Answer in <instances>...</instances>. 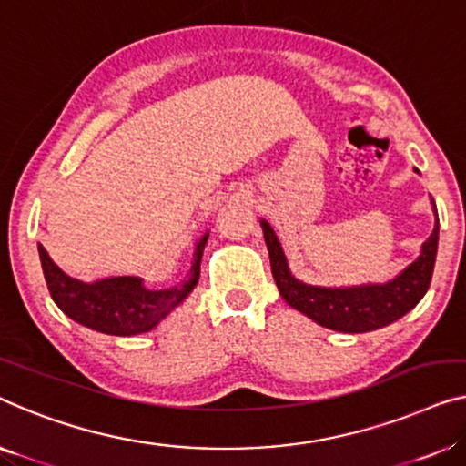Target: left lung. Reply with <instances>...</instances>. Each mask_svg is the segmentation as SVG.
Wrapping results in <instances>:
<instances>
[{"label":"left lung","mask_w":466,"mask_h":466,"mask_svg":"<svg viewBox=\"0 0 466 466\" xmlns=\"http://www.w3.org/2000/svg\"><path fill=\"white\" fill-rule=\"evenodd\" d=\"M431 205L435 228L431 236L422 242L420 255L410 266L389 282L353 284V287H316L295 278L274 228L261 219L259 224L268 245L272 274L282 299L316 324L339 332H370L400 320L416 308L431 284L437 240H440V219L433 198Z\"/></svg>","instance_id":"1"}]
</instances>
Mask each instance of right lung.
Listing matches in <instances>:
<instances>
[{
  "mask_svg": "<svg viewBox=\"0 0 466 466\" xmlns=\"http://www.w3.org/2000/svg\"><path fill=\"white\" fill-rule=\"evenodd\" d=\"M207 238L209 232L194 245L188 276L169 289L146 287L140 276H110L83 282L62 272L44 247L37 245V251L52 299L71 320L104 335L134 337L157 329L177 305L188 299L198 282Z\"/></svg>",
  "mask_w": 466,
  "mask_h": 466,
  "instance_id": "add662e5",
  "label": "right lung"
}]
</instances>
